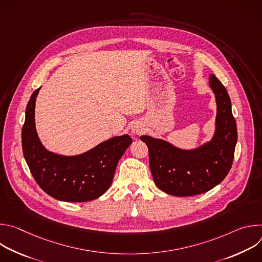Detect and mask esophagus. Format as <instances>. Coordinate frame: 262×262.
<instances>
[{"label": "esophagus", "mask_w": 262, "mask_h": 262, "mask_svg": "<svg viewBox=\"0 0 262 262\" xmlns=\"http://www.w3.org/2000/svg\"><path fill=\"white\" fill-rule=\"evenodd\" d=\"M132 132L135 135H142L144 133V127H143V125L141 123H135L132 126Z\"/></svg>", "instance_id": "1"}]
</instances>
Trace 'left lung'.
Returning a JSON list of instances; mask_svg holds the SVG:
<instances>
[{"instance_id":"left-lung-1","label":"left lung","mask_w":262,"mask_h":262,"mask_svg":"<svg viewBox=\"0 0 262 262\" xmlns=\"http://www.w3.org/2000/svg\"><path fill=\"white\" fill-rule=\"evenodd\" d=\"M209 86L217 108L215 133L210 142L194 150H182L164 140L140 137L148 146L155 183L169 195L185 197L205 193L222 182L231 169L237 141L231 100L214 74H210Z\"/></svg>"}]
</instances>
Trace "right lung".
Listing matches in <instances>:
<instances>
[{
	"label": "right lung",
	"instance_id": "add662e5",
	"mask_svg": "<svg viewBox=\"0 0 262 262\" xmlns=\"http://www.w3.org/2000/svg\"><path fill=\"white\" fill-rule=\"evenodd\" d=\"M39 90L33 92L27 104L21 130L23 152L34 179L47 194L60 201L86 202L100 197L110 188L132 138L114 137L76 157L48 151L35 129V101Z\"/></svg>",
	"mask_w": 262,
	"mask_h": 262
}]
</instances>
